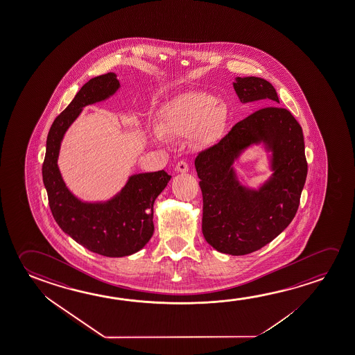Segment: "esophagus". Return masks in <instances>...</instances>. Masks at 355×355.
<instances>
[{"mask_svg":"<svg viewBox=\"0 0 355 355\" xmlns=\"http://www.w3.org/2000/svg\"><path fill=\"white\" fill-rule=\"evenodd\" d=\"M175 171L180 172V173H187L189 171V166L184 161H180L175 166Z\"/></svg>","mask_w":355,"mask_h":355,"instance_id":"1","label":"esophagus"}]
</instances>
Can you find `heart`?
I'll use <instances>...</instances> for the list:
<instances>
[{
	"instance_id": "obj_1",
	"label": "heart",
	"mask_w": 355,
	"mask_h": 355,
	"mask_svg": "<svg viewBox=\"0 0 355 355\" xmlns=\"http://www.w3.org/2000/svg\"><path fill=\"white\" fill-rule=\"evenodd\" d=\"M227 119L224 104L218 103L207 93L191 92L164 105L158 125H153V137L158 144L167 142V137H191L202 145L218 139Z\"/></svg>"
}]
</instances>
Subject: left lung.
<instances>
[{
	"mask_svg": "<svg viewBox=\"0 0 355 355\" xmlns=\"http://www.w3.org/2000/svg\"><path fill=\"white\" fill-rule=\"evenodd\" d=\"M242 103H279L275 88L261 77H236ZM263 143L272 152L274 175L258 190L242 187L233 164L245 148ZM196 169L202 193V235L216 251L245 256L280 235L293 221L305 186L307 162L300 124L289 110L266 107L236 124L199 153Z\"/></svg>",
	"mask_w": 355,
	"mask_h": 355,
	"instance_id": "8db88e82",
	"label": "left lung"
}]
</instances>
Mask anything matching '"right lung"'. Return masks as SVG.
<instances>
[{"instance_id": "add662e5", "label": "right lung", "mask_w": 355, "mask_h": 355, "mask_svg": "<svg viewBox=\"0 0 355 355\" xmlns=\"http://www.w3.org/2000/svg\"><path fill=\"white\" fill-rule=\"evenodd\" d=\"M119 87L114 72L82 86L50 128L42 169L50 210L60 229L88 251L105 257L130 256L148 243L155 229L153 202L171 180L164 169L132 175L116 196L97 202H82L66 187L58 166L62 137L83 107L110 98Z\"/></svg>"}]
</instances>
